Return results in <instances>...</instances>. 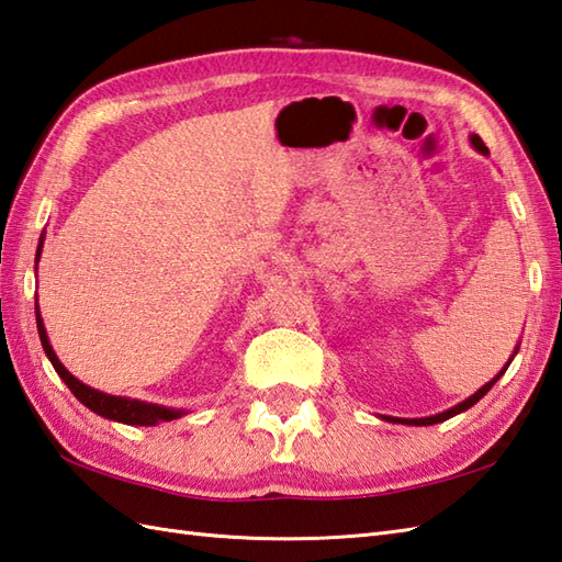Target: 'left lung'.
Instances as JSON below:
<instances>
[{
    "label": "left lung",
    "instance_id": "1",
    "mask_svg": "<svg viewBox=\"0 0 562 562\" xmlns=\"http://www.w3.org/2000/svg\"><path fill=\"white\" fill-rule=\"evenodd\" d=\"M472 143H474V148L479 150V153H488V148L484 146V140H481L479 136H472ZM515 355H517V351H515ZM505 367H507V363H505ZM505 371V369H503ZM503 371L498 373V375H495L493 378V381L491 383H486L484 387H481V390H476V393L472 395V397H467L464 402H460L458 404V407H452V409H448V412H442V414H436V416H426V419H393V416H387V422H402V424H409V426H430V424H440V422H446V419H450V416H454V414H460V412H464V409H469V407H472V404H476L481 397H484L486 393H488V390L493 387V383L495 381H498V378L503 375Z\"/></svg>",
    "mask_w": 562,
    "mask_h": 562
}]
</instances>
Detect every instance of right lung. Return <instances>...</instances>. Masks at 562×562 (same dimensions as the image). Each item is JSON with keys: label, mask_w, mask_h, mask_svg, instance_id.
<instances>
[{"label": "right lung", "mask_w": 562, "mask_h": 562, "mask_svg": "<svg viewBox=\"0 0 562 562\" xmlns=\"http://www.w3.org/2000/svg\"><path fill=\"white\" fill-rule=\"evenodd\" d=\"M41 251H43V241L37 244V258H41ZM35 316H37V333H41V342H43L45 355L52 361V367H55V371L59 373L61 381L69 385L74 397L78 402H83L90 412L104 416V419L132 424V426H155L160 422H172V419H177V416H181V412L160 407V404H146V402H138V400L104 395V393H100V390L83 385L81 381H78V378H74L67 369L61 367V361L57 359L55 351H52L47 333H45V325H43V318H41V311H35Z\"/></svg>", "instance_id": "right-lung-1"}]
</instances>
